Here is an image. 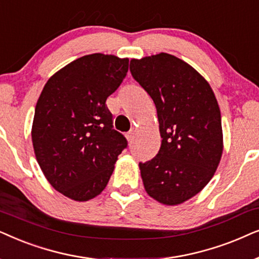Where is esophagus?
Segmentation results:
<instances>
[{
    "mask_svg": "<svg viewBox=\"0 0 259 259\" xmlns=\"http://www.w3.org/2000/svg\"><path fill=\"white\" fill-rule=\"evenodd\" d=\"M135 137H136V129H133V130H130V132L126 134V140L129 141L130 143H132L133 141L135 140Z\"/></svg>",
    "mask_w": 259,
    "mask_h": 259,
    "instance_id": "esophagus-1",
    "label": "esophagus"
}]
</instances>
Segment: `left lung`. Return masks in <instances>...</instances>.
I'll use <instances>...</instances> for the list:
<instances>
[{"mask_svg":"<svg viewBox=\"0 0 259 259\" xmlns=\"http://www.w3.org/2000/svg\"><path fill=\"white\" fill-rule=\"evenodd\" d=\"M134 79L157 111L161 148L140 163L144 189L163 205H180L208 184L223 155L220 109L207 80L174 55L130 60Z\"/></svg>","mask_w":259,"mask_h":259,"instance_id":"left-lung-1","label":"left lung"}]
</instances>
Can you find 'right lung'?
Wrapping results in <instances>:
<instances>
[{"mask_svg": "<svg viewBox=\"0 0 259 259\" xmlns=\"http://www.w3.org/2000/svg\"><path fill=\"white\" fill-rule=\"evenodd\" d=\"M127 67V58L84 55L55 72L37 99L32 126L36 161L52 187L75 201L101 194L127 146L105 104Z\"/></svg>", "mask_w": 259, "mask_h": 259, "instance_id": "obj_1", "label": "right lung"}]
</instances>
